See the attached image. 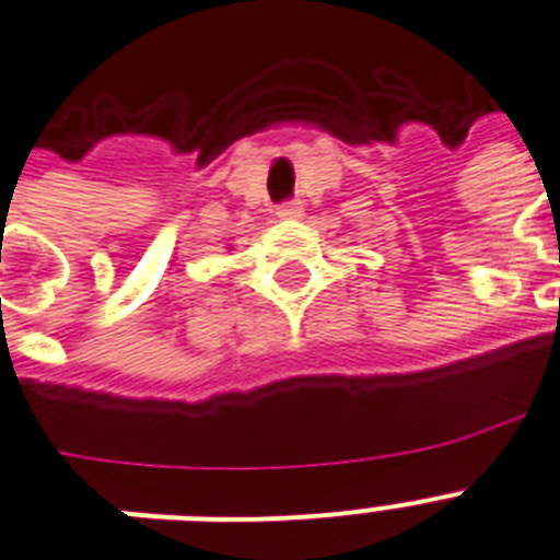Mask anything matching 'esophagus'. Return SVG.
Instances as JSON below:
<instances>
[{
    "label": "esophagus",
    "instance_id": "34e87169",
    "mask_svg": "<svg viewBox=\"0 0 560 560\" xmlns=\"http://www.w3.org/2000/svg\"><path fill=\"white\" fill-rule=\"evenodd\" d=\"M303 217V205L301 202H283L277 208V219H285V222H294V219Z\"/></svg>",
    "mask_w": 560,
    "mask_h": 560
}]
</instances>
